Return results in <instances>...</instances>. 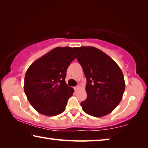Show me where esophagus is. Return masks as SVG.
<instances>
[{"label":"esophagus","mask_w":148,"mask_h":148,"mask_svg":"<svg viewBox=\"0 0 148 148\" xmlns=\"http://www.w3.org/2000/svg\"><path fill=\"white\" fill-rule=\"evenodd\" d=\"M74 89L75 91H77L79 89V86H76V87H74Z\"/></svg>","instance_id":"1"}]
</instances>
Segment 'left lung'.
<instances>
[{"label": "left lung", "instance_id": "8db88e82", "mask_svg": "<svg viewBox=\"0 0 148 148\" xmlns=\"http://www.w3.org/2000/svg\"><path fill=\"white\" fill-rule=\"evenodd\" d=\"M77 61L86 75L87 99L82 109L90 116L109 114L118 106L125 89L121 69L111 57L92 46L74 47Z\"/></svg>", "mask_w": 148, "mask_h": 148}]
</instances>
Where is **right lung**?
<instances>
[{"label":"right lung","mask_w":148,"mask_h":148,"mask_svg":"<svg viewBox=\"0 0 148 148\" xmlns=\"http://www.w3.org/2000/svg\"><path fill=\"white\" fill-rule=\"evenodd\" d=\"M76 59L74 48L57 47L30 65L24 80V91L38 113L55 116L65 110L74 91L65 82L66 70Z\"/></svg>","instance_id":"obj_1"}]
</instances>
